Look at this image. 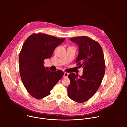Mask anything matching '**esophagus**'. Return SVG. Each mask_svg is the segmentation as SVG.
Here are the masks:
<instances>
[{"label": "esophagus", "mask_w": 127, "mask_h": 127, "mask_svg": "<svg viewBox=\"0 0 127 127\" xmlns=\"http://www.w3.org/2000/svg\"><path fill=\"white\" fill-rule=\"evenodd\" d=\"M68 75H69V73H67V72H64V75H63V77H64V78H67V77H68Z\"/></svg>", "instance_id": "obj_1"}]
</instances>
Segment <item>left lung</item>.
<instances>
[{
	"instance_id": "8db88e82",
	"label": "left lung",
	"mask_w": 127,
	"mask_h": 127,
	"mask_svg": "<svg viewBox=\"0 0 127 127\" xmlns=\"http://www.w3.org/2000/svg\"><path fill=\"white\" fill-rule=\"evenodd\" d=\"M70 40L79 46L76 63L83 71L79 78L74 73L69 74L70 84L67 88L68 95L72 100L83 103L96 93L101 83L105 69L104 55L100 44L87 36L72 38Z\"/></svg>"
}]
</instances>
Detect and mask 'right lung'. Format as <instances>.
<instances>
[{
	"mask_svg": "<svg viewBox=\"0 0 127 127\" xmlns=\"http://www.w3.org/2000/svg\"><path fill=\"white\" fill-rule=\"evenodd\" d=\"M44 33H32L26 39L19 55L20 74L29 94L39 99L51 90L64 75L63 71L52 72L44 67V60L51 57L54 50L64 42Z\"/></svg>",
	"mask_w": 127,
	"mask_h": 127,
	"instance_id": "add662e5",
	"label": "right lung"
}]
</instances>
